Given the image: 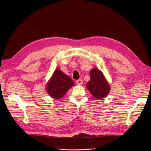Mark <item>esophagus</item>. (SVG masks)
I'll use <instances>...</instances> for the list:
<instances>
[{"label":"esophagus","instance_id":"1","mask_svg":"<svg viewBox=\"0 0 151 151\" xmlns=\"http://www.w3.org/2000/svg\"><path fill=\"white\" fill-rule=\"evenodd\" d=\"M76 83H77V85H81V84H83V80H82L81 79L77 80V81H76Z\"/></svg>","mask_w":151,"mask_h":151}]
</instances>
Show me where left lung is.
<instances>
[{
	"instance_id": "1",
	"label": "left lung",
	"mask_w": 151,
	"mask_h": 151,
	"mask_svg": "<svg viewBox=\"0 0 151 151\" xmlns=\"http://www.w3.org/2000/svg\"><path fill=\"white\" fill-rule=\"evenodd\" d=\"M91 79L86 87L93 96L98 99L104 98L109 94L110 87L101 70L93 68L90 71Z\"/></svg>"
}]
</instances>
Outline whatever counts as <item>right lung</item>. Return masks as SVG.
Wrapping results in <instances>:
<instances>
[{
    "label": "right lung",
    "mask_w": 151,
    "mask_h": 151,
    "mask_svg": "<svg viewBox=\"0 0 151 151\" xmlns=\"http://www.w3.org/2000/svg\"><path fill=\"white\" fill-rule=\"evenodd\" d=\"M74 86V83L70 77L58 68L54 71L51 79L48 82L46 89L50 96L53 99H59Z\"/></svg>",
    "instance_id": "add662e5"
}]
</instances>
